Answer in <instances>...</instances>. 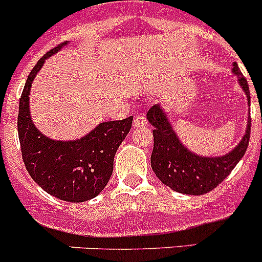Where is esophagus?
Listing matches in <instances>:
<instances>
[{
  "mask_svg": "<svg viewBox=\"0 0 262 262\" xmlns=\"http://www.w3.org/2000/svg\"><path fill=\"white\" fill-rule=\"evenodd\" d=\"M147 125V119L146 116L143 115H136V118H134V121H133V126L134 128H142V126H146Z\"/></svg>",
  "mask_w": 262,
  "mask_h": 262,
  "instance_id": "esophagus-1",
  "label": "esophagus"
}]
</instances>
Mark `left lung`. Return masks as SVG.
Listing matches in <instances>:
<instances>
[{
    "label": "left lung",
    "mask_w": 262,
    "mask_h": 262,
    "mask_svg": "<svg viewBox=\"0 0 262 262\" xmlns=\"http://www.w3.org/2000/svg\"><path fill=\"white\" fill-rule=\"evenodd\" d=\"M232 72L247 96L250 106V90L238 64L233 62ZM153 129V150L150 166L156 176L173 191L186 195H203L215 189L245 156L251 133V116H248L246 133L241 142L229 153L219 157H204L187 149L173 130L168 116L161 105H153L147 113Z\"/></svg>",
    "instance_id": "left-lung-1"
}]
</instances>
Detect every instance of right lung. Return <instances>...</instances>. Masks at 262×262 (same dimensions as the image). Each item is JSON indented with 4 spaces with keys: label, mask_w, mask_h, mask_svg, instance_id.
Instances as JSON below:
<instances>
[{
    "label": "right lung",
    "mask_w": 262,
    "mask_h": 262,
    "mask_svg": "<svg viewBox=\"0 0 262 262\" xmlns=\"http://www.w3.org/2000/svg\"><path fill=\"white\" fill-rule=\"evenodd\" d=\"M67 44H59L44 54L28 76L18 105L17 132L21 155L31 179L58 199L82 203L97 196L109 182L115 153L130 130L133 116L100 123L75 141H55L39 132L29 107L31 84L44 62Z\"/></svg>",
    "instance_id": "add662e5"
}]
</instances>
